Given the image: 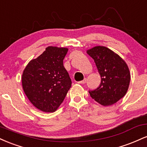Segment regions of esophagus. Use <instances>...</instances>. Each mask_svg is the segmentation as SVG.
<instances>
[{
  "mask_svg": "<svg viewBox=\"0 0 147 147\" xmlns=\"http://www.w3.org/2000/svg\"><path fill=\"white\" fill-rule=\"evenodd\" d=\"M86 79H84V80L80 81V82H77V83H78V84H86Z\"/></svg>",
  "mask_w": 147,
  "mask_h": 147,
  "instance_id": "obj_1",
  "label": "esophagus"
}]
</instances>
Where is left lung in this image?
I'll use <instances>...</instances> for the list:
<instances>
[{
	"label": "left lung",
	"mask_w": 147,
	"mask_h": 147,
	"mask_svg": "<svg viewBox=\"0 0 147 147\" xmlns=\"http://www.w3.org/2000/svg\"><path fill=\"white\" fill-rule=\"evenodd\" d=\"M87 54L93 59L101 84L89 90L90 97L103 106H111L122 99L127 92L131 75L127 65L119 55L104 46H96Z\"/></svg>",
	"instance_id": "left-lung-1"
}]
</instances>
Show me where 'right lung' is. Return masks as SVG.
<instances>
[{"label":"right lung","mask_w":147,"mask_h":147,"mask_svg":"<svg viewBox=\"0 0 147 147\" xmlns=\"http://www.w3.org/2000/svg\"><path fill=\"white\" fill-rule=\"evenodd\" d=\"M67 52V48L49 46L30 61L23 71L22 85L25 95L43 112L56 111L71 87V79L63 64Z\"/></svg>","instance_id":"add662e5"}]
</instances>
